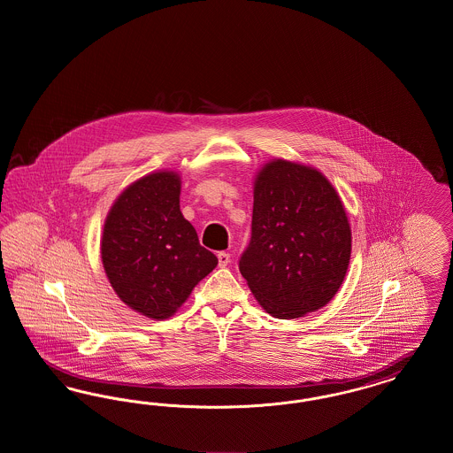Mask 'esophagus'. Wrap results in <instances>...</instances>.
<instances>
[{"mask_svg": "<svg viewBox=\"0 0 453 453\" xmlns=\"http://www.w3.org/2000/svg\"><path fill=\"white\" fill-rule=\"evenodd\" d=\"M217 259H219V266H227L229 265V261H231V255L229 253H226V251H220L219 255H217Z\"/></svg>", "mask_w": 453, "mask_h": 453, "instance_id": "1", "label": "esophagus"}]
</instances>
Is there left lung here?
Returning <instances> with one entry per match:
<instances>
[{
	"mask_svg": "<svg viewBox=\"0 0 453 453\" xmlns=\"http://www.w3.org/2000/svg\"><path fill=\"white\" fill-rule=\"evenodd\" d=\"M253 194L241 275L273 318L297 319L321 309L345 280L351 255L340 195L323 173L285 159L259 170Z\"/></svg>",
	"mask_w": 453,
	"mask_h": 453,
	"instance_id": "obj_1",
	"label": "left lung"
}]
</instances>
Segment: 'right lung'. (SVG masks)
Here are the masks:
<instances>
[{
    "instance_id": "obj_1",
    "label": "right lung",
    "mask_w": 453,
    "mask_h": 453,
    "mask_svg": "<svg viewBox=\"0 0 453 453\" xmlns=\"http://www.w3.org/2000/svg\"><path fill=\"white\" fill-rule=\"evenodd\" d=\"M181 178L156 172L113 202L104 226L102 263L120 301L151 319H168L217 266L180 211Z\"/></svg>"
}]
</instances>
